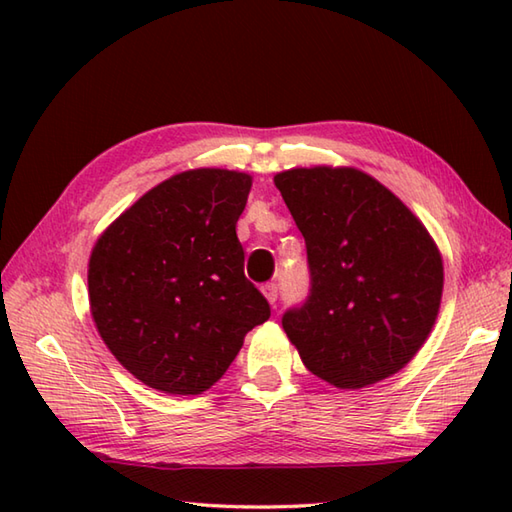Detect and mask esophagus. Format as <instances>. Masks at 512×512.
<instances>
[{"label": "esophagus", "instance_id": "1", "mask_svg": "<svg viewBox=\"0 0 512 512\" xmlns=\"http://www.w3.org/2000/svg\"><path fill=\"white\" fill-rule=\"evenodd\" d=\"M262 290H264L266 299L275 306V303H277V297H279V286L275 284V281H268V284H266Z\"/></svg>", "mask_w": 512, "mask_h": 512}]
</instances>
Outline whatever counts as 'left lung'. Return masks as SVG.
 I'll list each match as a JSON object with an SVG mask.
<instances>
[{
	"mask_svg": "<svg viewBox=\"0 0 512 512\" xmlns=\"http://www.w3.org/2000/svg\"><path fill=\"white\" fill-rule=\"evenodd\" d=\"M275 184L308 250V297L281 317L303 365L341 389L396 374L440 308L442 259L427 228L358 169H290Z\"/></svg>",
	"mask_w": 512,
	"mask_h": 512,
	"instance_id": "left-lung-1",
	"label": "left lung"
}]
</instances>
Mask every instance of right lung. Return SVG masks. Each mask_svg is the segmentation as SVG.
Wrapping results in <instances>:
<instances>
[{
	"label": "right lung",
	"instance_id": "1",
	"mask_svg": "<svg viewBox=\"0 0 512 512\" xmlns=\"http://www.w3.org/2000/svg\"><path fill=\"white\" fill-rule=\"evenodd\" d=\"M250 184L226 169L178 173L96 242L88 270L94 323L145 385L200 394L224 376L246 332L268 321L235 233Z\"/></svg>",
	"mask_w": 512,
	"mask_h": 512
}]
</instances>
